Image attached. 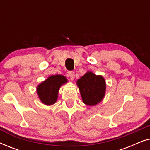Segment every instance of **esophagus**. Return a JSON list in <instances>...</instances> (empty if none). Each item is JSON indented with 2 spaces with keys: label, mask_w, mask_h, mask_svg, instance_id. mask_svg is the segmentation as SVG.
Instances as JSON below:
<instances>
[{
  "label": "esophagus",
  "mask_w": 150,
  "mask_h": 150,
  "mask_svg": "<svg viewBox=\"0 0 150 150\" xmlns=\"http://www.w3.org/2000/svg\"><path fill=\"white\" fill-rule=\"evenodd\" d=\"M68 74H69V77H70L71 80H73L74 79V77H75V73H74V71H68Z\"/></svg>",
  "instance_id": "34e87169"
}]
</instances>
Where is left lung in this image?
Segmentation results:
<instances>
[{
    "label": "left lung",
    "instance_id": "left-lung-1",
    "mask_svg": "<svg viewBox=\"0 0 150 150\" xmlns=\"http://www.w3.org/2000/svg\"><path fill=\"white\" fill-rule=\"evenodd\" d=\"M77 85L83 101L87 105L94 106L103 99L106 84L102 76H96L89 71L78 80Z\"/></svg>",
    "mask_w": 150,
    "mask_h": 150
}]
</instances>
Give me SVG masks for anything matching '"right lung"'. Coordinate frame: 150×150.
Listing matches in <instances>:
<instances>
[{"label": "right lung", "instance_id": "1", "mask_svg": "<svg viewBox=\"0 0 150 150\" xmlns=\"http://www.w3.org/2000/svg\"><path fill=\"white\" fill-rule=\"evenodd\" d=\"M67 82L66 78L61 75H53L38 87V93L43 103L51 105L57 101L61 85Z\"/></svg>", "mask_w": 150, "mask_h": 150}]
</instances>
